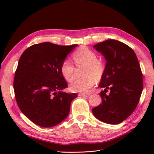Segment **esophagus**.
I'll return each mask as SVG.
<instances>
[{"instance_id": "1", "label": "esophagus", "mask_w": 154, "mask_h": 154, "mask_svg": "<svg viewBox=\"0 0 154 154\" xmlns=\"http://www.w3.org/2000/svg\"><path fill=\"white\" fill-rule=\"evenodd\" d=\"M78 95L80 97H89L90 95V94H89V93H79Z\"/></svg>"}]
</instances>
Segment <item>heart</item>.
I'll use <instances>...</instances> for the list:
<instances>
[{"instance_id": "1", "label": "heart", "mask_w": 154, "mask_h": 154, "mask_svg": "<svg viewBox=\"0 0 154 154\" xmlns=\"http://www.w3.org/2000/svg\"><path fill=\"white\" fill-rule=\"evenodd\" d=\"M74 63L78 68L83 67V78L73 81L70 85V90L73 92H88L96 81L102 79L105 72L104 62L97 57L94 51L87 47H81L72 55ZM60 71L62 76L69 82L73 79L75 71V66L69 60H65L61 65Z\"/></svg>"}]
</instances>
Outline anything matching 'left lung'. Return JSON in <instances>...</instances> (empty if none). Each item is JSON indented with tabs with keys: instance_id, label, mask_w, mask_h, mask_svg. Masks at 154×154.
Here are the masks:
<instances>
[{
	"instance_id": "8db88e82",
	"label": "left lung",
	"mask_w": 154,
	"mask_h": 154,
	"mask_svg": "<svg viewBox=\"0 0 154 154\" xmlns=\"http://www.w3.org/2000/svg\"><path fill=\"white\" fill-rule=\"evenodd\" d=\"M94 48L105 57L106 65L99 85L104 88L99 93L102 103L92 109L93 113L105 123H121L136 109L143 90L138 60L131 48L117 40H105Z\"/></svg>"
}]
</instances>
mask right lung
<instances>
[{
	"label": "right lung",
	"instance_id": "obj_1",
	"mask_svg": "<svg viewBox=\"0 0 154 154\" xmlns=\"http://www.w3.org/2000/svg\"><path fill=\"white\" fill-rule=\"evenodd\" d=\"M77 46L44 42L31 45L20 57L13 83L16 100L21 112L38 126H54L69 113L77 94L61 91L68 85L60 67Z\"/></svg>",
	"mask_w": 154,
	"mask_h": 154
}]
</instances>
